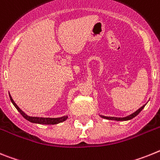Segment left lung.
<instances>
[{
	"label": "left lung",
	"mask_w": 160,
	"mask_h": 160,
	"mask_svg": "<svg viewBox=\"0 0 160 160\" xmlns=\"http://www.w3.org/2000/svg\"><path fill=\"white\" fill-rule=\"evenodd\" d=\"M144 107H145V105H142V106L141 107V108H139V109H138V110L136 111V112H134V113H132V114L129 115L128 117H126V118H113V117H105V116H101V118H105V119H109V120H115V121H127V120H130V119H132L133 118H134L135 116H137V115L138 114V113H140L142 111V109H143Z\"/></svg>",
	"instance_id": "1"
}]
</instances>
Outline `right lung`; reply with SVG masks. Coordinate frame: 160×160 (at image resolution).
Wrapping results in <instances>:
<instances>
[{"instance_id": "add662e5", "label": "right lung", "mask_w": 160, "mask_h": 160, "mask_svg": "<svg viewBox=\"0 0 160 160\" xmlns=\"http://www.w3.org/2000/svg\"><path fill=\"white\" fill-rule=\"evenodd\" d=\"M9 97H10V100L12 101V103L13 104V105L15 106L18 111L19 113L22 115V117L24 118L26 120H28L29 122H34V123H39V124H44V125H55V124H58V123H60V122H63L68 118V116H64L62 117V118H38V117H30L27 116L24 112H22L20 109H19V107L16 105L13 100L12 99V97L11 96L9 95Z\"/></svg>"}]
</instances>
